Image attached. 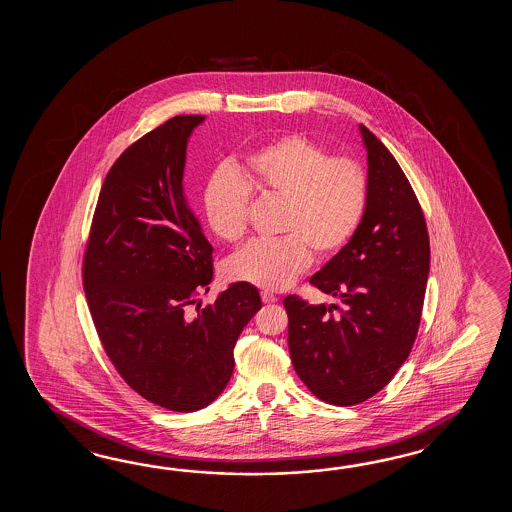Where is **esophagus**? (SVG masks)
<instances>
[{
	"label": "esophagus",
	"instance_id": "34e87169",
	"mask_svg": "<svg viewBox=\"0 0 512 512\" xmlns=\"http://www.w3.org/2000/svg\"><path fill=\"white\" fill-rule=\"evenodd\" d=\"M261 300H263V304H276V302H278V296L269 293V291H263V293H261Z\"/></svg>",
	"mask_w": 512,
	"mask_h": 512
}]
</instances>
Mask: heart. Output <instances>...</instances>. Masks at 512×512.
Wrapping results in <instances>:
<instances>
[{"label": "heart", "instance_id": "b5f03b06", "mask_svg": "<svg viewBox=\"0 0 512 512\" xmlns=\"http://www.w3.org/2000/svg\"><path fill=\"white\" fill-rule=\"evenodd\" d=\"M241 178L218 170L203 190L208 229L219 240L247 232L251 190L285 201L276 241H252L227 263L232 282L282 291L318 256H333L357 234L368 208L370 185L362 164L331 153L304 135H285L247 157Z\"/></svg>", "mask_w": 512, "mask_h": 512}]
</instances>
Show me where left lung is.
<instances>
[{
	"label": "left lung",
	"mask_w": 512,
	"mask_h": 512,
	"mask_svg": "<svg viewBox=\"0 0 512 512\" xmlns=\"http://www.w3.org/2000/svg\"><path fill=\"white\" fill-rule=\"evenodd\" d=\"M368 153V208L357 234L309 282L342 302L283 300L289 353L324 403L359 404L381 392L408 359L430 272L425 216L392 153L359 126Z\"/></svg>",
	"instance_id": "1"
}]
</instances>
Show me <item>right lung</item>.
Here are the masks:
<instances>
[{
    "label": "right lung",
    "instance_id": "right-lung-1",
    "mask_svg": "<svg viewBox=\"0 0 512 512\" xmlns=\"http://www.w3.org/2000/svg\"><path fill=\"white\" fill-rule=\"evenodd\" d=\"M203 122L177 115L120 155L84 256L87 305L109 359L146 401L183 414L225 390L234 346L261 309L258 289L236 282L190 311L214 278L212 245L183 186L186 146Z\"/></svg>",
    "mask_w": 512,
    "mask_h": 512
}]
</instances>
